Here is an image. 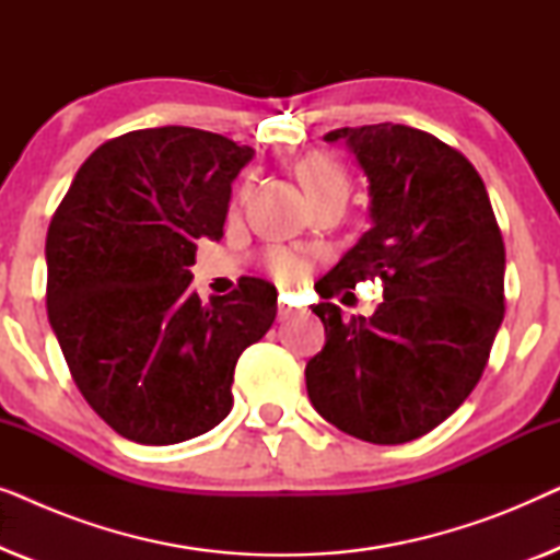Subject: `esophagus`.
Masks as SVG:
<instances>
[{"label": "esophagus", "instance_id": "34e87169", "mask_svg": "<svg viewBox=\"0 0 560 560\" xmlns=\"http://www.w3.org/2000/svg\"><path fill=\"white\" fill-rule=\"evenodd\" d=\"M298 308H293V305H288L285 301H280V305H278V318L280 320H285V318H293V316H298Z\"/></svg>", "mask_w": 560, "mask_h": 560}]
</instances>
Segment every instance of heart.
Returning <instances> with one entry per match:
<instances>
[{
	"instance_id": "obj_1",
	"label": "heart",
	"mask_w": 560,
	"mask_h": 560,
	"mask_svg": "<svg viewBox=\"0 0 560 560\" xmlns=\"http://www.w3.org/2000/svg\"><path fill=\"white\" fill-rule=\"evenodd\" d=\"M298 178L303 183V190L305 196L311 194H320V190H347V173L341 171V165L331 160L328 155H311L305 158L301 167H298ZM267 267H270V272L278 278L280 282H293L301 278L303 267H301V259L295 255H290V252H272L270 259H267Z\"/></svg>"
}]
</instances>
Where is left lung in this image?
I'll return each instance as SVG.
<instances>
[{"label": "left lung", "instance_id": "obj_1", "mask_svg": "<svg viewBox=\"0 0 560 560\" xmlns=\"http://www.w3.org/2000/svg\"><path fill=\"white\" fill-rule=\"evenodd\" d=\"M370 183V232L320 280L311 305L326 343L305 364L320 418L354 439L395 446L441 425L485 372L504 318V244L479 173L420 129L343 127ZM380 273L386 301L343 319L336 289Z\"/></svg>", "mask_w": 560, "mask_h": 560}]
</instances>
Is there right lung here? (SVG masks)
I'll use <instances>...</instances> for the list:
<instances>
[{
    "instance_id": "right-lung-1",
    "label": "right lung",
    "mask_w": 560,
    "mask_h": 560,
    "mask_svg": "<svg viewBox=\"0 0 560 560\" xmlns=\"http://www.w3.org/2000/svg\"><path fill=\"white\" fill-rule=\"evenodd\" d=\"M247 144L194 127L137 129L79 167L45 240L48 318L75 387L144 446L196 439L232 410L236 359L272 326L278 290L190 288L201 240L219 242Z\"/></svg>"
}]
</instances>
